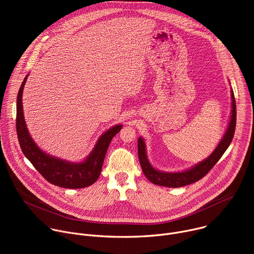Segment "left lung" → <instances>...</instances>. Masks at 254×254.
Listing matches in <instances>:
<instances>
[{"label": "left lung", "mask_w": 254, "mask_h": 254, "mask_svg": "<svg viewBox=\"0 0 254 254\" xmlns=\"http://www.w3.org/2000/svg\"><path fill=\"white\" fill-rule=\"evenodd\" d=\"M231 99H232V110H231V117L230 122L228 124L227 129L216 147L214 152L204 161L198 163L194 167L183 171V172H177V173H169L163 172L155 169L148 160L147 157V150H146V143H144L142 137H138L137 139V154L138 160L141 167V170L147 177V179L155 185L164 186V187H171V188H179L186 185L193 184L200 179H202L214 166L215 164L220 160L223 156L229 144L232 141L235 126H236V103L234 98L233 90H231Z\"/></svg>", "instance_id": "1"}]
</instances>
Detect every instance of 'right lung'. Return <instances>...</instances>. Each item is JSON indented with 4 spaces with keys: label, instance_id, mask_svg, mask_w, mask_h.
<instances>
[{
    "label": "right lung",
    "instance_id": "obj_1",
    "mask_svg": "<svg viewBox=\"0 0 254 254\" xmlns=\"http://www.w3.org/2000/svg\"><path fill=\"white\" fill-rule=\"evenodd\" d=\"M28 75L24 78L17 96L16 128L21 150L49 183L67 189L85 188L98 179L108 146L113 137L122 129V125H117L106 130L98 138L88 157L80 163H71L44 153L32 139L24 120L22 95Z\"/></svg>",
    "mask_w": 254,
    "mask_h": 254
}]
</instances>
